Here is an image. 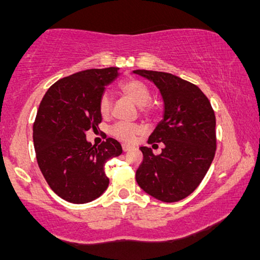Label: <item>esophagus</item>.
I'll use <instances>...</instances> for the list:
<instances>
[{
    "mask_svg": "<svg viewBox=\"0 0 260 260\" xmlns=\"http://www.w3.org/2000/svg\"><path fill=\"white\" fill-rule=\"evenodd\" d=\"M122 149H123V151H129L132 150V149H134L132 145H128V144H123L122 145Z\"/></svg>",
    "mask_w": 260,
    "mask_h": 260,
    "instance_id": "1",
    "label": "esophagus"
}]
</instances>
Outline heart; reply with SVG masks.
Returning a JSON list of instances; mask_svg holds the SVG:
<instances>
[{
    "mask_svg": "<svg viewBox=\"0 0 260 260\" xmlns=\"http://www.w3.org/2000/svg\"><path fill=\"white\" fill-rule=\"evenodd\" d=\"M120 90L123 92L124 95L129 100H132L137 106L144 107L147 106L149 103H150L151 94L150 90L147 85L143 82L137 79H128L122 82L120 84ZM111 99L107 94H104L103 96L100 98L99 101V111L101 116L104 117H107L111 112ZM142 132L139 126L132 123H123V122H120V123H116L115 126L112 127L111 133L116 138L120 140H123V142H133L134 138H136L137 134Z\"/></svg>",
    "mask_w": 260,
    "mask_h": 260,
    "instance_id": "1",
    "label": "heart"
}]
</instances>
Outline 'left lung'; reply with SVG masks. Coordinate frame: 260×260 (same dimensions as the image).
<instances>
[{
	"label": "left lung",
	"mask_w": 260,
	"mask_h": 260,
	"mask_svg": "<svg viewBox=\"0 0 260 260\" xmlns=\"http://www.w3.org/2000/svg\"><path fill=\"white\" fill-rule=\"evenodd\" d=\"M133 73L153 82L164 101L162 120L148 143H162L154 155L140 147L143 162L136 172L139 187L165 203L178 202L194 192L215 156V113L198 86L171 73L136 70Z\"/></svg>",
	"instance_id": "1"
}]
</instances>
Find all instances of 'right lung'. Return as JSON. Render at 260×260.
I'll return each instance as SVG.
<instances>
[{
  "label": "right lung",
  "mask_w": 260,
  "mask_h": 260,
  "mask_svg": "<svg viewBox=\"0 0 260 260\" xmlns=\"http://www.w3.org/2000/svg\"><path fill=\"white\" fill-rule=\"evenodd\" d=\"M118 70H86L59 79L39 106L32 127L38 165L53 192L73 204L95 201L105 192L110 182L105 164L122 154L116 139L96 147L85 134L103 120L100 98L120 76Z\"/></svg>",
  "instance_id": "add662e5"
}]
</instances>
